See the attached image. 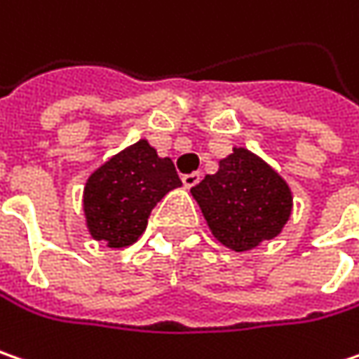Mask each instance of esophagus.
Instances as JSON below:
<instances>
[{"label":"esophagus","instance_id":"obj_1","mask_svg":"<svg viewBox=\"0 0 359 359\" xmlns=\"http://www.w3.org/2000/svg\"><path fill=\"white\" fill-rule=\"evenodd\" d=\"M200 180H202V173H200V171L186 173V175L182 177V182H184V186H186V188H194L196 184H200Z\"/></svg>","mask_w":359,"mask_h":359}]
</instances>
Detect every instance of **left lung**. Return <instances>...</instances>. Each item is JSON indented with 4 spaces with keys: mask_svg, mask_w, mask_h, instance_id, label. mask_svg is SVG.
Instances as JSON below:
<instances>
[{
    "mask_svg": "<svg viewBox=\"0 0 359 359\" xmlns=\"http://www.w3.org/2000/svg\"><path fill=\"white\" fill-rule=\"evenodd\" d=\"M214 238L246 252L283 232L293 212L289 184L259 155L234 147L216 173L191 188Z\"/></svg>",
    "mask_w": 359,
    "mask_h": 359,
    "instance_id": "1",
    "label": "left lung"
}]
</instances>
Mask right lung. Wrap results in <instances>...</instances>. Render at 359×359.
Instances as JSON below:
<instances>
[{"label":"right lung","instance_id":"add662e5","mask_svg":"<svg viewBox=\"0 0 359 359\" xmlns=\"http://www.w3.org/2000/svg\"><path fill=\"white\" fill-rule=\"evenodd\" d=\"M180 186L170 157H159L147 139H139L86 180L82 208L90 236L109 248L133 244L145 232L157 202Z\"/></svg>","mask_w":359,"mask_h":359}]
</instances>
